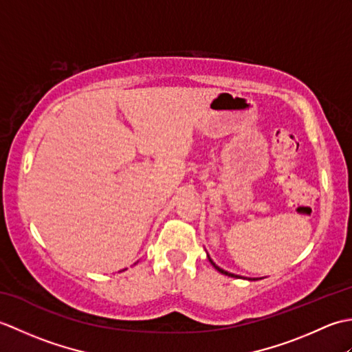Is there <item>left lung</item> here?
Segmentation results:
<instances>
[{
  "label": "left lung",
  "instance_id": "left-lung-1",
  "mask_svg": "<svg viewBox=\"0 0 352 352\" xmlns=\"http://www.w3.org/2000/svg\"><path fill=\"white\" fill-rule=\"evenodd\" d=\"M208 257V260H210V263L213 265V267L216 269V271H219L221 274H223V275H228V276H234V278H237V275H234V274H231V272H227V271H223V269H221L218 265L214 263V261L210 258V256H207ZM239 278H241V276H239Z\"/></svg>",
  "mask_w": 352,
  "mask_h": 352
}]
</instances>
